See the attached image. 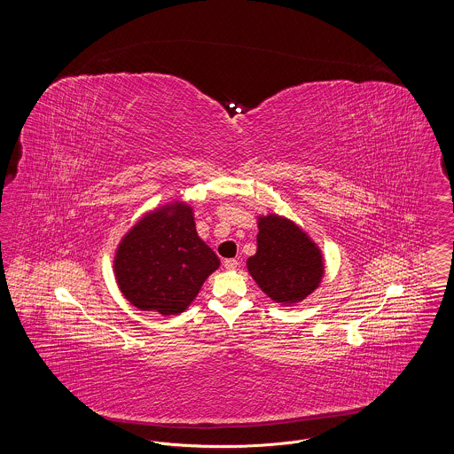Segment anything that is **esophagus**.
Segmentation results:
<instances>
[{
	"label": "esophagus",
	"instance_id": "34e87169",
	"mask_svg": "<svg viewBox=\"0 0 454 454\" xmlns=\"http://www.w3.org/2000/svg\"><path fill=\"white\" fill-rule=\"evenodd\" d=\"M238 265H239V262L237 259H226L224 260V267L228 269V270H235Z\"/></svg>",
	"mask_w": 454,
	"mask_h": 454
}]
</instances>
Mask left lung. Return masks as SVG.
<instances>
[{"instance_id": "obj_1", "label": "left lung", "mask_w": 454, "mask_h": 454, "mask_svg": "<svg viewBox=\"0 0 454 454\" xmlns=\"http://www.w3.org/2000/svg\"><path fill=\"white\" fill-rule=\"evenodd\" d=\"M257 226V252L247 260L250 276L272 301H302L324 279L320 247L294 221L276 213L259 216Z\"/></svg>"}]
</instances>
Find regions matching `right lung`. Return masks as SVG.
<instances>
[{
    "label": "right lung",
    "instance_id": "1",
    "mask_svg": "<svg viewBox=\"0 0 454 454\" xmlns=\"http://www.w3.org/2000/svg\"><path fill=\"white\" fill-rule=\"evenodd\" d=\"M219 263L195 231L192 207L172 200L146 213L122 237L114 274L130 304L170 317L191 306Z\"/></svg>",
    "mask_w": 454,
    "mask_h": 454
}]
</instances>
